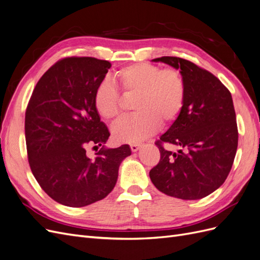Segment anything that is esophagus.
<instances>
[{
    "mask_svg": "<svg viewBox=\"0 0 260 260\" xmlns=\"http://www.w3.org/2000/svg\"><path fill=\"white\" fill-rule=\"evenodd\" d=\"M141 146H142V143H132V144H130V148H131L132 152H137L138 149H140Z\"/></svg>",
    "mask_w": 260,
    "mask_h": 260,
    "instance_id": "esophagus-1",
    "label": "esophagus"
}]
</instances>
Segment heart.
Returning <instances> with one entry per match:
<instances>
[{
  "label": "heart",
  "mask_w": 260,
  "mask_h": 260,
  "mask_svg": "<svg viewBox=\"0 0 260 260\" xmlns=\"http://www.w3.org/2000/svg\"><path fill=\"white\" fill-rule=\"evenodd\" d=\"M115 77L124 93L139 94L135 103L137 114L113 125L112 136L116 142L138 143L158 130L160 123H174L182 113L186 82L179 69L138 62L118 70ZM93 103L105 120H114L121 113L119 92L108 80L98 85Z\"/></svg>",
  "instance_id": "heart-1"
}]
</instances>
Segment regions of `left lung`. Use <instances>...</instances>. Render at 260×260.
<instances>
[{
  "label": "left lung",
  "mask_w": 260,
  "mask_h": 260,
  "mask_svg": "<svg viewBox=\"0 0 260 260\" xmlns=\"http://www.w3.org/2000/svg\"><path fill=\"white\" fill-rule=\"evenodd\" d=\"M153 60L180 69L186 100L178 119L155 142L160 159L149 178L172 198L203 199L223 184L237 154L239 132L231 93L216 76L190 60L175 56ZM165 144L180 149L174 153Z\"/></svg>",
  "instance_id": "8db88e82"
}]
</instances>
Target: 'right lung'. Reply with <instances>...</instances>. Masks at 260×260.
Instances as JSON below:
<instances>
[{
	"label": "right lung",
	"mask_w": 260,
	"mask_h": 260,
	"mask_svg": "<svg viewBox=\"0 0 260 260\" xmlns=\"http://www.w3.org/2000/svg\"><path fill=\"white\" fill-rule=\"evenodd\" d=\"M112 67L94 57H65L46 70L26 109L28 161L39 185L51 199L83 207L113 191L118 169L131 155L128 144L102 147L94 159L88 146L99 147L111 136L93 103L94 92Z\"/></svg>",
	"instance_id": "1"
}]
</instances>
